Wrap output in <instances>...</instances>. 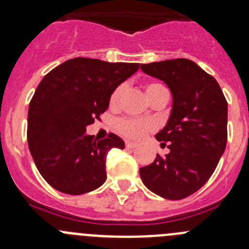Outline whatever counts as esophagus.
Wrapping results in <instances>:
<instances>
[{
	"instance_id": "esophagus-1",
	"label": "esophagus",
	"mask_w": 249,
	"mask_h": 249,
	"mask_svg": "<svg viewBox=\"0 0 249 249\" xmlns=\"http://www.w3.org/2000/svg\"><path fill=\"white\" fill-rule=\"evenodd\" d=\"M125 147L130 148V149H134V148L137 147V144L134 142H129V141H126V142H125Z\"/></svg>"
}]
</instances>
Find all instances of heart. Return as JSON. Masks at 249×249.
<instances>
[{
  "label": "heart",
  "instance_id": "1",
  "mask_svg": "<svg viewBox=\"0 0 249 249\" xmlns=\"http://www.w3.org/2000/svg\"><path fill=\"white\" fill-rule=\"evenodd\" d=\"M125 87L124 85H119L118 88H115L114 91L112 92L109 99V105L112 107L118 106L120 99H122L123 94H124ZM147 90V95L149 99H152L157 92L161 91V90H167L166 88L162 84L159 83H149V84L145 87ZM115 129L123 136L127 137V139L131 140H140L144 136L147 132L152 131L154 129V125L153 123H150L149 120H137V119H130V118H123L119 119L115 124Z\"/></svg>",
  "mask_w": 249,
  "mask_h": 249
}]
</instances>
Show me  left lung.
<instances>
[{"label": "left lung", "instance_id": "8db88e82", "mask_svg": "<svg viewBox=\"0 0 249 249\" xmlns=\"http://www.w3.org/2000/svg\"><path fill=\"white\" fill-rule=\"evenodd\" d=\"M141 70L162 80L172 92L166 126L157 134L169 154H157L140 169L142 182L164 199L194 194L212 176L228 140V102L219 84L194 61L165 60L141 64Z\"/></svg>", "mask_w": 249, "mask_h": 249}]
</instances>
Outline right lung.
Masks as SVG:
<instances>
[{"label":"right lung","mask_w":249,"mask_h":249,"mask_svg":"<svg viewBox=\"0 0 249 249\" xmlns=\"http://www.w3.org/2000/svg\"><path fill=\"white\" fill-rule=\"evenodd\" d=\"M139 67L74 57L41 80L30 101L27 143L37 170L54 189L82 195L104 184L107 153L124 149V141L114 134L97 141L85 127L100 119L115 88Z\"/></svg>","instance_id":"add662e5"}]
</instances>
